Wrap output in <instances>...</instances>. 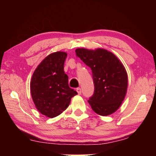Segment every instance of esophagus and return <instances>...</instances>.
<instances>
[{
  "mask_svg": "<svg viewBox=\"0 0 156 156\" xmlns=\"http://www.w3.org/2000/svg\"><path fill=\"white\" fill-rule=\"evenodd\" d=\"M76 91H77L78 94H82V89H81V88L76 89Z\"/></svg>",
  "mask_w": 156,
  "mask_h": 156,
  "instance_id": "1",
  "label": "esophagus"
}]
</instances>
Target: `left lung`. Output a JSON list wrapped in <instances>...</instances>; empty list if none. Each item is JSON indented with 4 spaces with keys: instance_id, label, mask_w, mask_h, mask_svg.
Segmentation results:
<instances>
[{
    "instance_id": "obj_1",
    "label": "left lung",
    "mask_w": 156,
    "mask_h": 156,
    "mask_svg": "<svg viewBox=\"0 0 156 156\" xmlns=\"http://www.w3.org/2000/svg\"><path fill=\"white\" fill-rule=\"evenodd\" d=\"M75 52L92 72L94 91L88 100L91 108L101 116L114 113L120 107L127 91L128 75L123 64L104 49L78 48Z\"/></svg>"
}]
</instances>
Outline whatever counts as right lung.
Returning a JSON list of instances; mask_svg holds the SVG:
<instances>
[{
  "mask_svg": "<svg viewBox=\"0 0 156 156\" xmlns=\"http://www.w3.org/2000/svg\"><path fill=\"white\" fill-rule=\"evenodd\" d=\"M67 54L56 52L49 55L37 66L30 82V92L37 109L42 114L54 118L69 105L77 92L69 87L68 76L64 72Z\"/></svg>",
  "mask_w": 156,
  "mask_h": 156,
  "instance_id": "obj_1",
  "label": "right lung"
}]
</instances>
